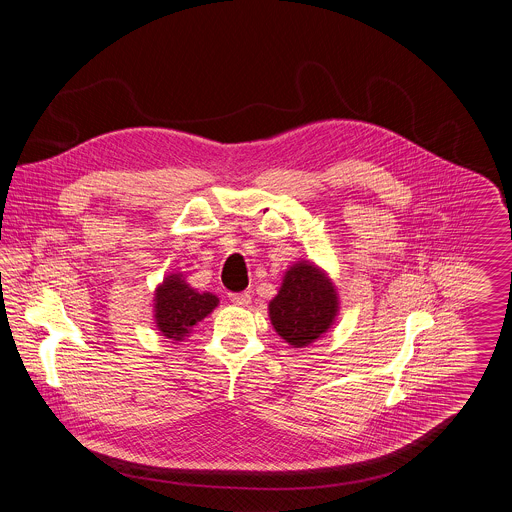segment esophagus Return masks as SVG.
Wrapping results in <instances>:
<instances>
[{
    "label": "esophagus",
    "instance_id": "esophagus-1",
    "mask_svg": "<svg viewBox=\"0 0 512 512\" xmlns=\"http://www.w3.org/2000/svg\"><path fill=\"white\" fill-rule=\"evenodd\" d=\"M228 297L234 305H240V307H247L251 303V293L249 292L228 293Z\"/></svg>",
    "mask_w": 512,
    "mask_h": 512
}]
</instances>
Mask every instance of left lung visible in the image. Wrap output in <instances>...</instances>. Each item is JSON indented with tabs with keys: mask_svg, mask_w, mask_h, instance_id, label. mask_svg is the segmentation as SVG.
<instances>
[{
	"mask_svg": "<svg viewBox=\"0 0 512 512\" xmlns=\"http://www.w3.org/2000/svg\"><path fill=\"white\" fill-rule=\"evenodd\" d=\"M268 313L274 330L293 347L318 340L338 313V295L332 282L309 263L293 265Z\"/></svg>",
	"mask_w": 512,
	"mask_h": 512,
	"instance_id": "obj_1",
	"label": "left lung"
}]
</instances>
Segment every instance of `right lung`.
I'll return each instance as SVG.
<instances>
[{"label":"right lung","instance_id":"1","mask_svg":"<svg viewBox=\"0 0 512 512\" xmlns=\"http://www.w3.org/2000/svg\"><path fill=\"white\" fill-rule=\"evenodd\" d=\"M217 305V295L195 292L182 280V274H171L155 293V322L163 336L182 340Z\"/></svg>","mask_w":512,"mask_h":512}]
</instances>
